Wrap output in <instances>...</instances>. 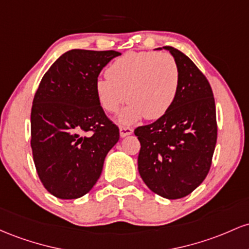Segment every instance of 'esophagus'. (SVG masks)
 <instances>
[{
    "mask_svg": "<svg viewBox=\"0 0 249 249\" xmlns=\"http://www.w3.org/2000/svg\"><path fill=\"white\" fill-rule=\"evenodd\" d=\"M130 134H133L132 128L124 127V125H121V127H120V136H121V138H125V136L130 135Z\"/></svg>",
    "mask_w": 249,
    "mask_h": 249,
    "instance_id": "obj_1",
    "label": "esophagus"
}]
</instances>
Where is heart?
I'll return each instance as SVG.
<instances>
[{"label":"heart","instance_id":"b5f03b06","mask_svg":"<svg viewBox=\"0 0 249 249\" xmlns=\"http://www.w3.org/2000/svg\"><path fill=\"white\" fill-rule=\"evenodd\" d=\"M106 75L95 82L97 100L109 113L119 110L125 100L130 102L117 116L122 124L143 116L160 119L174 103L180 85L177 60L167 53H127L108 67Z\"/></svg>","mask_w":249,"mask_h":249}]
</instances>
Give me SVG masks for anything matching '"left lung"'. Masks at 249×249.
<instances>
[{
    "label": "left lung",
    "instance_id": "left-lung-1",
    "mask_svg": "<svg viewBox=\"0 0 249 249\" xmlns=\"http://www.w3.org/2000/svg\"><path fill=\"white\" fill-rule=\"evenodd\" d=\"M163 49L178 66L177 99L163 116L134 133L141 143L138 168L143 182L155 194L175 200L207 177L216 144V111L209 82L194 62L173 47Z\"/></svg>",
    "mask_w": 249,
    "mask_h": 249
}]
</instances>
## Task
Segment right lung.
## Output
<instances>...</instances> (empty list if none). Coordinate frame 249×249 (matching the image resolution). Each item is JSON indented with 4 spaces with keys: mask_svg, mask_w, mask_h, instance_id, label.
I'll return each mask as SVG.
<instances>
[{
    "mask_svg": "<svg viewBox=\"0 0 249 249\" xmlns=\"http://www.w3.org/2000/svg\"><path fill=\"white\" fill-rule=\"evenodd\" d=\"M120 55L115 50H69L52 64L36 90L30 115L33 159L44 188L58 199L87 194L119 141V128L106 116L95 82Z\"/></svg>",
    "mask_w": 249,
    "mask_h": 249,
    "instance_id": "obj_1",
    "label": "right lung"
}]
</instances>
